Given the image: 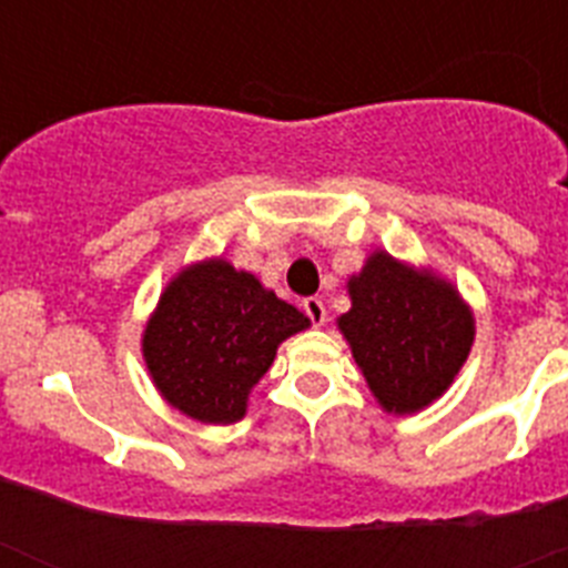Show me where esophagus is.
<instances>
[{
	"mask_svg": "<svg viewBox=\"0 0 568 568\" xmlns=\"http://www.w3.org/2000/svg\"><path fill=\"white\" fill-rule=\"evenodd\" d=\"M304 313H307V318L313 327H321V324L327 321V307H324V301L315 298V295L313 298H304Z\"/></svg>",
	"mask_w": 568,
	"mask_h": 568,
	"instance_id": "esophagus-1",
	"label": "esophagus"
}]
</instances>
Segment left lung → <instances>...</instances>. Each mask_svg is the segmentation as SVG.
<instances>
[{"mask_svg": "<svg viewBox=\"0 0 568 568\" xmlns=\"http://www.w3.org/2000/svg\"><path fill=\"white\" fill-rule=\"evenodd\" d=\"M353 310L338 318L366 384L386 413H418L453 384L475 321L453 284L375 253L349 281Z\"/></svg>", "mask_w": 568, "mask_h": 568, "instance_id": "left-lung-1", "label": "left lung"}]
</instances>
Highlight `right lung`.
Here are the masks:
<instances>
[{
    "label": "right lung",
    "mask_w": 568,
    "mask_h": 568,
    "mask_svg": "<svg viewBox=\"0 0 568 568\" xmlns=\"http://www.w3.org/2000/svg\"><path fill=\"white\" fill-rule=\"evenodd\" d=\"M310 321L227 261L184 270L144 329V361L159 393L204 424H233L284 338Z\"/></svg>",
    "instance_id": "add662e5"
}]
</instances>
